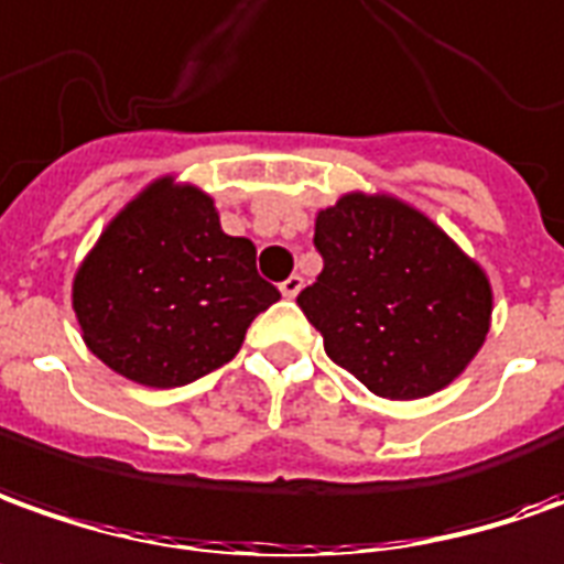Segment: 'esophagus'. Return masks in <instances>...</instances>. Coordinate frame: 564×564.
Masks as SVG:
<instances>
[{
  "label": "esophagus",
  "instance_id": "esophagus-1",
  "mask_svg": "<svg viewBox=\"0 0 564 564\" xmlns=\"http://www.w3.org/2000/svg\"><path fill=\"white\" fill-rule=\"evenodd\" d=\"M301 289H304V279H301V275H289V279L279 285V291H282L285 297H297V294H301Z\"/></svg>",
  "mask_w": 564,
  "mask_h": 564
}]
</instances>
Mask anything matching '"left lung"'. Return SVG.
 <instances>
[{
	"instance_id": "8db88e82",
	"label": "left lung",
	"mask_w": 564,
	"mask_h": 564,
	"mask_svg": "<svg viewBox=\"0 0 564 564\" xmlns=\"http://www.w3.org/2000/svg\"><path fill=\"white\" fill-rule=\"evenodd\" d=\"M322 273L297 294L328 359L383 399L448 387L491 328V282L395 196L347 193L316 215Z\"/></svg>"
}]
</instances>
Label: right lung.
<instances>
[{"mask_svg":"<svg viewBox=\"0 0 564 564\" xmlns=\"http://www.w3.org/2000/svg\"><path fill=\"white\" fill-rule=\"evenodd\" d=\"M251 239L220 230L199 186L159 177L100 232L73 279L82 340L141 387H184L230 362L279 301Z\"/></svg>","mask_w":564,"mask_h":564,"instance_id":"right-lung-1","label":"right lung"}]
</instances>
